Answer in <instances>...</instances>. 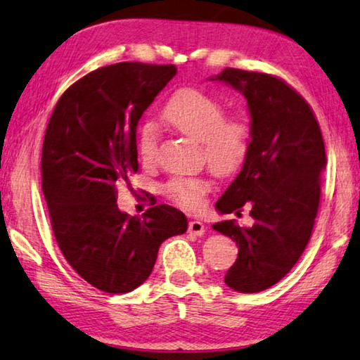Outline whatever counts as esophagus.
<instances>
[{
  "instance_id": "34e87169",
  "label": "esophagus",
  "mask_w": 360,
  "mask_h": 360,
  "mask_svg": "<svg viewBox=\"0 0 360 360\" xmlns=\"http://www.w3.org/2000/svg\"><path fill=\"white\" fill-rule=\"evenodd\" d=\"M188 231L195 236H202L205 233V225L200 221H191L188 222Z\"/></svg>"
}]
</instances>
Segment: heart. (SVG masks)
I'll return each mask as SVG.
<instances>
[{"instance_id": "obj_1", "label": "heart", "mask_w": 360, "mask_h": 360, "mask_svg": "<svg viewBox=\"0 0 360 360\" xmlns=\"http://www.w3.org/2000/svg\"><path fill=\"white\" fill-rule=\"evenodd\" d=\"M163 119L174 130L202 143L206 162L219 174H230L241 167L249 150V127L241 117H225L221 103L200 90H179L163 109ZM158 130L146 124L138 138V152L144 163L157 157ZM205 176H176L165 186V193L182 208L197 210L211 191Z\"/></svg>"}]
</instances>
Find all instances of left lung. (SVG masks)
Instances as JSON below:
<instances>
[{"mask_svg":"<svg viewBox=\"0 0 360 360\" xmlns=\"http://www.w3.org/2000/svg\"><path fill=\"white\" fill-rule=\"evenodd\" d=\"M210 81L245 95L251 115L245 163L216 208L221 214H240L246 206L254 224L240 227L235 221H222L212 229L238 246L225 284L254 294L288 275L308 245L327 163L324 139L311 108L281 79L225 68Z\"/></svg>","mask_w":360,"mask_h":360,"instance_id":"obj_1","label":"left lung"}]
</instances>
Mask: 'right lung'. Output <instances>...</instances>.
Segmentation results:
<instances>
[{"label":"right lung","instance_id":"add662e5","mask_svg":"<svg viewBox=\"0 0 360 360\" xmlns=\"http://www.w3.org/2000/svg\"><path fill=\"white\" fill-rule=\"evenodd\" d=\"M174 76V65L103 66L72 84L49 120L41 174L53 235L77 275L108 294L141 285L162 243L187 230L173 206L143 219L117 206V184L138 172V122Z\"/></svg>","mask_w":360,"mask_h":360}]
</instances>
